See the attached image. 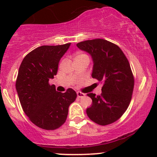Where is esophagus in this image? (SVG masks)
Segmentation results:
<instances>
[{
    "mask_svg": "<svg viewBox=\"0 0 157 157\" xmlns=\"http://www.w3.org/2000/svg\"><path fill=\"white\" fill-rule=\"evenodd\" d=\"M77 96L78 98H83L85 96V94L81 92H77Z\"/></svg>",
    "mask_w": 157,
    "mask_h": 157,
    "instance_id": "esophagus-1",
    "label": "esophagus"
}]
</instances>
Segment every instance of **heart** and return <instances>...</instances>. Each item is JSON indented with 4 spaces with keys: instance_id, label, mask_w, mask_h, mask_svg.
Instances as JSON below:
<instances>
[{
    "instance_id": "b5f03b06",
    "label": "heart",
    "mask_w": 157,
    "mask_h": 157,
    "mask_svg": "<svg viewBox=\"0 0 157 157\" xmlns=\"http://www.w3.org/2000/svg\"><path fill=\"white\" fill-rule=\"evenodd\" d=\"M84 55H83V54H80V55H77L76 57H78V56H84Z\"/></svg>"
}]
</instances>
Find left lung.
<instances>
[{
    "label": "left lung",
    "instance_id": "1",
    "mask_svg": "<svg viewBox=\"0 0 157 157\" xmlns=\"http://www.w3.org/2000/svg\"><path fill=\"white\" fill-rule=\"evenodd\" d=\"M77 46L91 56L92 77L103 83L100 96L87 94L93 102L86 114L96 124H112L124 113L131 102L134 80L129 62L118 45L105 39L86 40Z\"/></svg>",
    "mask_w": 157,
    "mask_h": 157
}]
</instances>
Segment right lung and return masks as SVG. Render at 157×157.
<instances>
[{
    "label": "right lung",
    "mask_w": 157,
    "mask_h": 157,
    "mask_svg": "<svg viewBox=\"0 0 157 157\" xmlns=\"http://www.w3.org/2000/svg\"><path fill=\"white\" fill-rule=\"evenodd\" d=\"M71 43L42 45L29 52L20 66L16 90L25 114L38 127L55 130L67 119L69 105L77 93L73 89L56 91L48 81L58 72V63Z\"/></svg>",
    "instance_id": "right-lung-1"
}]
</instances>
